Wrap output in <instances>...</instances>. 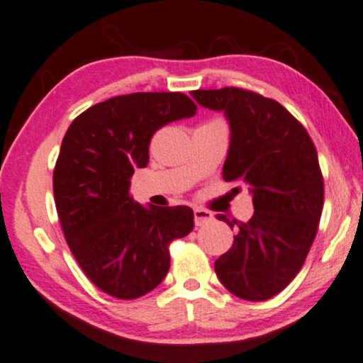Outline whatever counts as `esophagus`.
<instances>
[{
	"mask_svg": "<svg viewBox=\"0 0 363 363\" xmlns=\"http://www.w3.org/2000/svg\"><path fill=\"white\" fill-rule=\"evenodd\" d=\"M211 220H215L213 213H209V211H206V209H201V208L194 209V223H196V226L208 223V221H211Z\"/></svg>",
	"mask_w": 363,
	"mask_h": 363,
	"instance_id": "1",
	"label": "esophagus"
}]
</instances>
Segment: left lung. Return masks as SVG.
Segmentation results:
<instances>
[{"instance_id":"left-lung-1","label":"left lung","mask_w":363,"mask_h":363,"mask_svg":"<svg viewBox=\"0 0 363 363\" xmlns=\"http://www.w3.org/2000/svg\"><path fill=\"white\" fill-rule=\"evenodd\" d=\"M191 96L223 111L230 148L223 179L252 194L253 216L237 225L233 245L215 262L216 276L237 298L265 301L298 276L316 237L325 186L306 128L281 103L240 87L198 89Z\"/></svg>"}]
</instances>
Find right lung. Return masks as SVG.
<instances>
[{
  "label": "right lung",
  "mask_w": 363,
  "mask_h": 363,
  "mask_svg": "<svg viewBox=\"0 0 363 363\" xmlns=\"http://www.w3.org/2000/svg\"><path fill=\"white\" fill-rule=\"evenodd\" d=\"M196 110L182 93L115 96L87 108L64 135L54 169L57 215L79 267L113 298L155 289L169 272L170 242L194 228L191 208L135 203L130 179L147 167L157 130Z\"/></svg>",
  "instance_id": "right-lung-1"
}]
</instances>
